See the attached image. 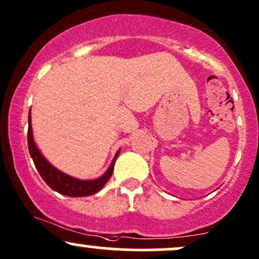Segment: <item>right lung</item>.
Returning <instances> with one entry per match:
<instances>
[{
  "label": "right lung",
  "instance_id": "right-lung-1",
  "mask_svg": "<svg viewBox=\"0 0 259 259\" xmlns=\"http://www.w3.org/2000/svg\"><path fill=\"white\" fill-rule=\"evenodd\" d=\"M28 147L29 152L32 160H34V164L36 167L37 171L40 173L41 178L45 180V183L47 184L52 190L59 192V194L65 195V196H72V197H84V196H90L99 192L107 181L109 180V178L112 177L113 173V167H114V162L117 159L118 152L115 154L114 159L109 165L108 170L106 171L102 177L99 178L96 180H79L75 178L69 177V175L62 173L61 170L56 169L53 165L50 164L47 162L46 158L40 153L38 148L35 145L34 139H32V129H31V123H30V112H29V127H28Z\"/></svg>",
  "mask_w": 259,
  "mask_h": 259
}]
</instances>
